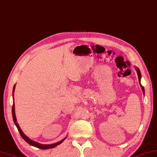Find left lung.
<instances>
[{"label": "left lung", "instance_id": "obj_1", "mask_svg": "<svg viewBox=\"0 0 157 157\" xmlns=\"http://www.w3.org/2000/svg\"><path fill=\"white\" fill-rule=\"evenodd\" d=\"M136 71H137V74H138V76H139V80L140 85H141V82H140V81H141V72H140V70H139V68H136ZM141 86L142 90H143V92H144V87H143V86H142V85H141Z\"/></svg>", "mask_w": 157, "mask_h": 157}]
</instances>
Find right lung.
<instances>
[{
  "label": "right lung",
  "instance_id": "add662e5",
  "mask_svg": "<svg viewBox=\"0 0 157 157\" xmlns=\"http://www.w3.org/2000/svg\"><path fill=\"white\" fill-rule=\"evenodd\" d=\"M14 90H15V85L13 86V97ZM12 116H13V121H14V124H15L16 127H17L18 130L20 133L21 136L23 139H24L25 141L27 142V143H28L29 144H30V145H31V146H33V147H37V148H39V149H52V148L57 147V145H59V144H60L64 141V139H62V141L57 142V143H55V144H49V145H46V144H41L37 143V142L33 141H32V140H31L30 139H29V138L27 137L24 133H23L21 129L19 126H18V123L16 122V114H15V105H14V103L13 104V107H12Z\"/></svg>",
  "mask_w": 157,
  "mask_h": 157
}]
</instances>
